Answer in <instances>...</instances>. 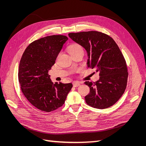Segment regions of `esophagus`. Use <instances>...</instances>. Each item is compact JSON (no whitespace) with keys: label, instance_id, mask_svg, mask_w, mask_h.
<instances>
[{"label":"esophagus","instance_id":"34e87169","mask_svg":"<svg viewBox=\"0 0 146 146\" xmlns=\"http://www.w3.org/2000/svg\"><path fill=\"white\" fill-rule=\"evenodd\" d=\"M72 84H73V86H74V87H77V86H80V83H79L78 82H77V81L73 82Z\"/></svg>","mask_w":146,"mask_h":146}]
</instances>
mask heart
<instances>
[{
  "label": "heart",
  "mask_w": 146,
  "mask_h": 146,
  "mask_svg": "<svg viewBox=\"0 0 146 146\" xmlns=\"http://www.w3.org/2000/svg\"><path fill=\"white\" fill-rule=\"evenodd\" d=\"M68 49L71 55L78 54V53H83V54L84 53L83 47L78 43H72L70 44L68 47Z\"/></svg>",
  "instance_id": "b5f03b06"
}]
</instances>
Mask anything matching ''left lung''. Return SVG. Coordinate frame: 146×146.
I'll return each instance as SVG.
<instances>
[{"mask_svg":"<svg viewBox=\"0 0 146 146\" xmlns=\"http://www.w3.org/2000/svg\"><path fill=\"white\" fill-rule=\"evenodd\" d=\"M68 35L86 49L88 67L99 72V80L85 82L90 88L85 98L86 103L98 109L110 107L123 95L129 76L125 60L117 44L108 35L98 31Z\"/></svg>","mask_w":146,"mask_h":146,"instance_id":"8db88e82","label":"left lung"}]
</instances>
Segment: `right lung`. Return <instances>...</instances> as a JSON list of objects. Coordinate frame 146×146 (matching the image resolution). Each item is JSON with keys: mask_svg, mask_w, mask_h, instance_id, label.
Segmentation results:
<instances>
[{"mask_svg": "<svg viewBox=\"0 0 146 146\" xmlns=\"http://www.w3.org/2000/svg\"><path fill=\"white\" fill-rule=\"evenodd\" d=\"M68 39L64 35L37 39L30 44L21 57L18 78L22 92L41 111L50 112L61 107L72 87V83L54 84L48 74Z\"/></svg>", "mask_w": 146, "mask_h": 146, "instance_id": "obj_1", "label": "right lung"}]
</instances>
